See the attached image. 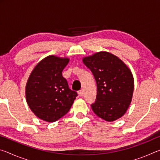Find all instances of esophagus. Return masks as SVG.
Here are the masks:
<instances>
[{
  "mask_svg": "<svg viewBox=\"0 0 160 160\" xmlns=\"http://www.w3.org/2000/svg\"><path fill=\"white\" fill-rule=\"evenodd\" d=\"M83 94H84V90H80L78 91V95H79V96H80V97H82Z\"/></svg>",
  "mask_w": 160,
  "mask_h": 160,
  "instance_id": "esophagus-1",
  "label": "esophagus"
}]
</instances>
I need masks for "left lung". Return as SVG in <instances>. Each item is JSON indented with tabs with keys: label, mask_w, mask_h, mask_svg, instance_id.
<instances>
[{
	"label": "left lung",
	"mask_w": 160,
	"mask_h": 160,
	"mask_svg": "<svg viewBox=\"0 0 160 160\" xmlns=\"http://www.w3.org/2000/svg\"><path fill=\"white\" fill-rule=\"evenodd\" d=\"M82 62L97 83V97L91 107L96 115L112 122L125 115L132 99L134 78L130 68L112 53L100 51L84 57Z\"/></svg>",
	"instance_id": "1"
}]
</instances>
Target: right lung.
<instances>
[{"label": "right lung", "mask_w": 160, "mask_h": 160, "mask_svg": "<svg viewBox=\"0 0 160 160\" xmlns=\"http://www.w3.org/2000/svg\"><path fill=\"white\" fill-rule=\"evenodd\" d=\"M70 59L49 55L35 65L25 85L29 108L40 120L53 122L67 114L78 94L62 75Z\"/></svg>", "instance_id": "right-lung-1"}]
</instances>
